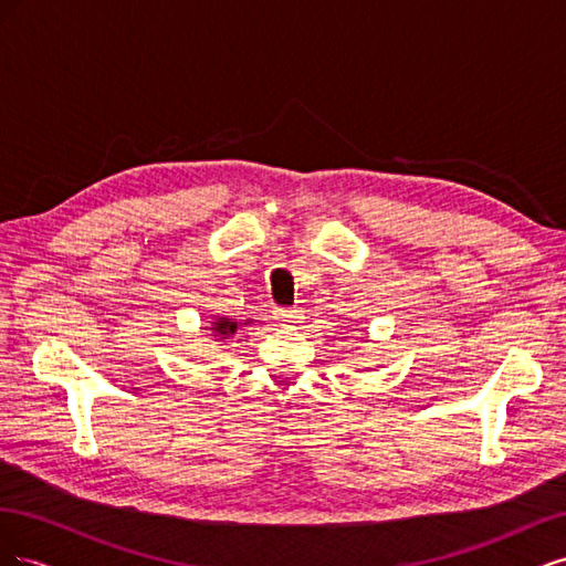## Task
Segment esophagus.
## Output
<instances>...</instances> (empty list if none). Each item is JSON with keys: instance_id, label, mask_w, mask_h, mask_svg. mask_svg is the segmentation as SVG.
Listing matches in <instances>:
<instances>
[{"instance_id": "obj_1", "label": "esophagus", "mask_w": 566, "mask_h": 566, "mask_svg": "<svg viewBox=\"0 0 566 566\" xmlns=\"http://www.w3.org/2000/svg\"><path fill=\"white\" fill-rule=\"evenodd\" d=\"M276 321H281V323H287V325H295V323H302V318H304V314L300 312V310H276Z\"/></svg>"}]
</instances>
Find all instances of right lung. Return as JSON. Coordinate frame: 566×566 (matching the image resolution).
<instances>
[{
    "mask_svg": "<svg viewBox=\"0 0 566 566\" xmlns=\"http://www.w3.org/2000/svg\"><path fill=\"white\" fill-rule=\"evenodd\" d=\"M248 323H252V321H245V323H241L238 318H229V316H214L212 321H210V333L214 335V342H227V339H231L233 335H235V331L241 328V325H248Z\"/></svg>",
    "mask_w": 566,
    "mask_h": 566,
    "instance_id": "obj_1",
    "label": "right lung"
}]
</instances>
